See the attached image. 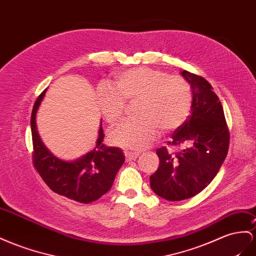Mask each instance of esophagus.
Segmentation results:
<instances>
[{
	"label": "esophagus",
	"mask_w": 256,
	"mask_h": 256,
	"mask_svg": "<svg viewBox=\"0 0 256 256\" xmlns=\"http://www.w3.org/2000/svg\"><path fill=\"white\" fill-rule=\"evenodd\" d=\"M140 154L138 153V152H125V156H126V160H134L138 158Z\"/></svg>",
	"instance_id": "34e87169"
}]
</instances>
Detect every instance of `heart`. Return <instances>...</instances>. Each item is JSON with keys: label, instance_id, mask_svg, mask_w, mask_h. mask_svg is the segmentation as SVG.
<instances>
[{"label": "heart", "instance_id": "b5f03b06", "mask_svg": "<svg viewBox=\"0 0 256 256\" xmlns=\"http://www.w3.org/2000/svg\"><path fill=\"white\" fill-rule=\"evenodd\" d=\"M136 99L140 118L122 122L110 134V141L116 146L134 150L148 148L160 136V127L171 131L182 126L192 106L188 80L150 68L124 71L110 86L98 90L99 108L110 124L122 118L126 101Z\"/></svg>", "mask_w": 256, "mask_h": 256}]
</instances>
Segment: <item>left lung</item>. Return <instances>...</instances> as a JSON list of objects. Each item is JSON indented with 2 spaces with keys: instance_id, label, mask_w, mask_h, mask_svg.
Instances as JSON below:
<instances>
[{
  "instance_id": "8db88e82",
  "label": "left lung",
  "mask_w": 256,
  "mask_h": 256,
  "mask_svg": "<svg viewBox=\"0 0 256 256\" xmlns=\"http://www.w3.org/2000/svg\"><path fill=\"white\" fill-rule=\"evenodd\" d=\"M181 75L190 85L192 106L169 144L186 148L176 156L164 146L158 148L160 167L150 176V188L169 202L188 199L204 190L216 176L230 146L223 106L209 82L185 70Z\"/></svg>"
}]
</instances>
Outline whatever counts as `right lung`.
Returning <instances> with one entry per match:
<instances>
[{"label": "right lung", "instance_id": "obj_1", "mask_svg": "<svg viewBox=\"0 0 256 256\" xmlns=\"http://www.w3.org/2000/svg\"><path fill=\"white\" fill-rule=\"evenodd\" d=\"M46 90L38 96L31 114L34 167L52 192L78 202H92L112 188L125 155L120 148H108L102 143L104 134L101 124L92 150L71 162L54 156L40 138L36 120Z\"/></svg>", "mask_w": 256, "mask_h": 256}]
</instances>
